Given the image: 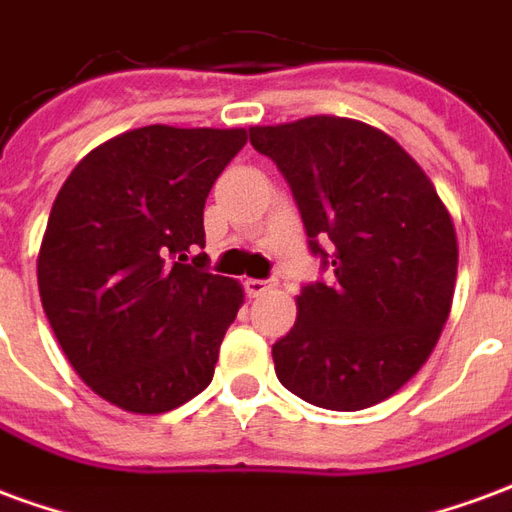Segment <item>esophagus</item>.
<instances>
[{
  "label": "esophagus",
  "mask_w": 512,
  "mask_h": 512,
  "mask_svg": "<svg viewBox=\"0 0 512 512\" xmlns=\"http://www.w3.org/2000/svg\"><path fill=\"white\" fill-rule=\"evenodd\" d=\"M244 288L249 299H257V296H263V293L274 288V282H268V279H246Z\"/></svg>",
  "instance_id": "34e87169"
}]
</instances>
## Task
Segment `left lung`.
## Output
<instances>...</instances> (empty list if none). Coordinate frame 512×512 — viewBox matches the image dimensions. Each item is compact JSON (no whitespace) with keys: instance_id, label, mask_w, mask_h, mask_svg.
I'll return each mask as SVG.
<instances>
[{"instance_id":"left-lung-1","label":"left lung","mask_w":512,"mask_h":512,"mask_svg":"<svg viewBox=\"0 0 512 512\" xmlns=\"http://www.w3.org/2000/svg\"><path fill=\"white\" fill-rule=\"evenodd\" d=\"M249 142L285 175L310 252L334 271L301 288L299 318L271 348L277 378L312 406H376L425 365L447 323L450 211L417 161L359 120L255 126Z\"/></svg>"}]
</instances>
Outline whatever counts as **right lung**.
Instances as JSON below:
<instances>
[{
  "mask_svg": "<svg viewBox=\"0 0 512 512\" xmlns=\"http://www.w3.org/2000/svg\"><path fill=\"white\" fill-rule=\"evenodd\" d=\"M244 128L145 126L76 164L38 255L43 310L84 384L117 408L164 414L211 384L244 304L205 268L202 211Z\"/></svg>",
  "mask_w": 512,
  "mask_h": 512,
  "instance_id": "add662e5",
  "label": "right lung"
}]
</instances>
